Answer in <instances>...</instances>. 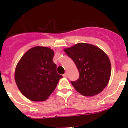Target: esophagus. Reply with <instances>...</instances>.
Listing matches in <instances>:
<instances>
[{"mask_svg": "<svg viewBox=\"0 0 128 128\" xmlns=\"http://www.w3.org/2000/svg\"><path fill=\"white\" fill-rule=\"evenodd\" d=\"M63 77H65V78H67V77H68V74H67V73H66H66H65V74H63Z\"/></svg>", "mask_w": 128, "mask_h": 128, "instance_id": "obj_1", "label": "esophagus"}]
</instances>
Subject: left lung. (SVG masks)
<instances>
[{
    "instance_id": "obj_1",
    "label": "left lung",
    "mask_w": 128,
    "mask_h": 128,
    "mask_svg": "<svg viewBox=\"0 0 128 128\" xmlns=\"http://www.w3.org/2000/svg\"><path fill=\"white\" fill-rule=\"evenodd\" d=\"M64 51L74 61L80 78L72 81L74 88L84 96H94L103 90L109 82L111 63L107 54L98 47L79 43Z\"/></svg>"
}]
</instances>
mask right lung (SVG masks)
<instances>
[{"label": "right lung", "instance_id": "obj_1", "mask_svg": "<svg viewBox=\"0 0 128 128\" xmlns=\"http://www.w3.org/2000/svg\"><path fill=\"white\" fill-rule=\"evenodd\" d=\"M54 51L36 46L20 58L14 71V80L20 92L32 101L46 100L56 88L62 76L53 62Z\"/></svg>", "mask_w": 128, "mask_h": 128}]
</instances>
